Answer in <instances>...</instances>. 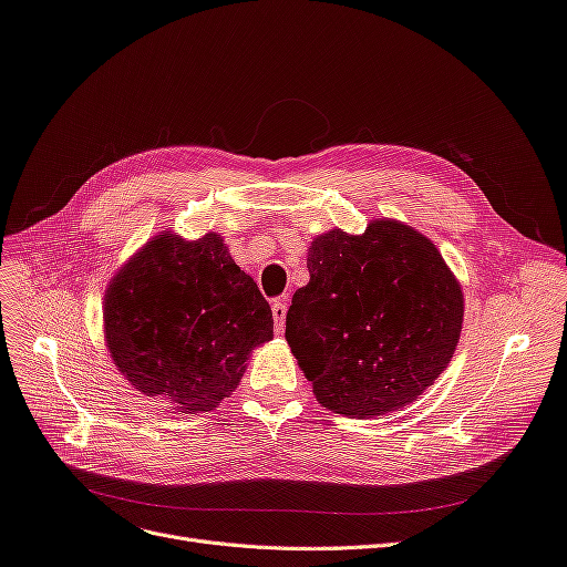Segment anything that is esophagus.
Segmentation results:
<instances>
[{"label":"esophagus","mask_w":567,"mask_h":567,"mask_svg":"<svg viewBox=\"0 0 567 567\" xmlns=\"http://www.w3.org/2000/svg\"><path fill=\"white\" fill-rule=\"evenodd\" d=\"M271 310H274V329L280 336L282 333V326H285V317H287V299L274 301Z\"/></svg>","instance_id":"obj_1"}]
</instances>
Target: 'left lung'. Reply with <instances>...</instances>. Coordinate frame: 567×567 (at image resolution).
<instances>
[{"label":"left lung","mask_w":567,"mask_h":567,"mask_svg":"<svg viewBox=\"0 0 567 567\" xmlns=\"http://www.w3.org/2000/svg\"><path fill=\"white\" fill-rule=\"evenodd\" d=\"M308 271L285 338L321 406L374 419L419 400L449 368L464 293L425 234L393 218L363 234L336 227L312 238Z\"/></svg>","instance_id":"8db88e82"}]
</instances>
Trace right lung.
<instances>
[{
    "label": "right lung",
    "instance_id": "obj_1",
    "mask_svg": "<svg viewBox=\"0 0 567 567\" xmlns=\"http://www.w3.org/2000/svg\"><path fill=\"white\" fill-rule=\"evenodd\" d=\"M105 347L142 395L182 413L229 398L274 312L218 231L186 241L158 231L118 266L103 299Z\"/></svg>",
    "mask_w": 567,
    "mask_h": 567
}]
</instances>
